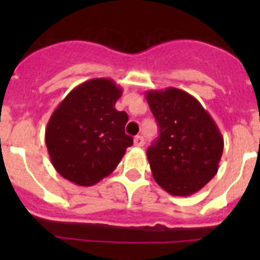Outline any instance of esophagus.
<instances>
[{
	"label": "esophagus",
	"mask_w": 260,
	"mask_h": 260,
	"mask_svg": "<svg viewBox=\"0 0 260 260\" xmlns=\"http://www.w3.org/2000/svg\"><path fill=\"white\" fill-rule=\"evenodd\" d=\"M134 144L137 147H143L144 146L143 137H141V135H137V137L134 138Z\"/></svg>",
	"instance_id": "esophagus-1"
}]
</instances>
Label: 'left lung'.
<instances>
[{"label": "left lung", "instance_id": "8db88e82", "mask_svg": "<svg viewBox=\"0 0 260 260\" xmlns=\"http://www.w3.org/2000/svg\"><path fill=\"white\" fill-rule=\"evenodd\" d=\"M147 103L158 125V137L147 150L158 186L177 197L204 187L219 169L224 139L201 103L182 89L147 91Z\"/></svg>", "mask_w": 260, "mask_h": 260}]
</instances>
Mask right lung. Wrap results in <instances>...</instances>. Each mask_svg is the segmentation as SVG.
Masks as SVG:
<instances>
[{
  "label": "right lung",
  "instance_id": "right-lung-1",
  "mask_svg": "<svg viewBox=\"0 0 260 260\" xmlns=\"http://www.w3.org/2000/svg\"><path fill=\"white\" fill-rule=\"evenodd\" d=\"M121 87L95 78L75 87L54 109L45 128V144L53 167L70 182L92 186L109 176L133 138L125 134L126 112L116 103Z\"/></svg>",
  "mask_w": 260,
  "mask_h": 260
}]
</instances>
